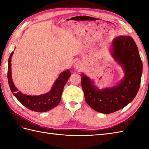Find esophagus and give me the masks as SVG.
<instances>
[{
	"instance_id": "obj_1",
	"label": "esophagus",
	"mask_w": 149,
	"mask_h": 149,
	"mask_svg": "<svg viewBox=\"0 0 149 149\" xmlns=\"http://www.w3.org/2000/svg\"><path fill=\"white\" fill-rule=\"evenodd\" d=\"M81 63L80 62H76L74 65V68L75 69L77 70V69H79L81 68Z\"/></svg>"
}]
</instances>
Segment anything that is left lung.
Segmentation results:
<instances>
[{
    "label": "left lung",
    "mask_w": 149,
    "mask_h": 149,
    "mask_svg": "<svg viewBox=\"0 0 149 149\" xmlns=\"http://www.w3.org/2000/svg\"><path fill=\"white\" fill-rule=\"evenodd\" d=\"M111 54L122 66L124 77L112 87L99 89L83 73L81 86L85 100L97 112L109 114L121 109L132 102L140 86L143 64L136 44L129 36H119L113 40Z\"/></svg>",
    "instance_id": "obj_1"
}]
</instances>
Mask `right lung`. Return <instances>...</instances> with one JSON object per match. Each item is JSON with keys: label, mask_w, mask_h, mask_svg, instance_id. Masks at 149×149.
Instances as JSON below:
<instances>
[{"label": "right lung", "mask_w": 149, "mask_h": 149, "mask_svg": "<svg viewBox=\"0 0 149 149\" xmlns=\"http://www.w3.org/2000/svg\"><path fill=\"white\" fill-rule=\"evenodd\" d=\"M13 51L8 59V80L9 88L13 95L24 106L30 110L36 112H46L58 105L61 101V94L65 84L67 82L71 74L69 70L61 72L56 80L49 92L40 95H27L23 94L15 86L11 75V58L13 54Z\"/></svg>", "instance_id": "obj_1"}]
</instances>
